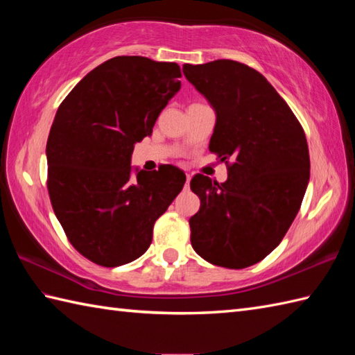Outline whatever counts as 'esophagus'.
Masks as SVG:
<instances>
[{
  "label": "esophagus",
  "mask_w": 355,
  "mask_h": 355,
  "mask_svg": "<svg viewBox=\"0 0 355 355\" xmlns=\"http://www.w3.org/2000/svg\"><path fill=\"white\" fill-rule=\"evenodd\" d=\"M189 183H191V173H186V189H189Z\"/></svg>",
  "instance_id": "1"
}]
</instances>
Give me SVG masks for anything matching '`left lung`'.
I'll list each match as a JSON object with an SVG mask.
<instances>
[{
	"instance_id": "left-lung-1",
	"label": "left lung",
	"mask_w": 355,
	"mask_h": 355,
	"mask_svg": "<svg viewBox=\"0 0 355 355\" xmlns=\"http://www.w3.org/2000/svg\"><path fill=\"white\" fill-rule=\"evenodd\" d=\"M183 73L216 112L209 149L227 164L221 184L202 173L191 180L201 201L189 220L192 247L214 266L250 267L279 245L302 205L310 180L304 128L245 64L218 59L184 64Z\"/></svg>"
}]
</instances>
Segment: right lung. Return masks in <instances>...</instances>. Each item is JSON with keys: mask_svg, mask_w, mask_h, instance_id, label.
<instances>
[{"mask_svg": "<svg viewBox=\"0 0 355 355\" xmlns=\"http://www.w3.org/2000/svg\"><path fill=\"white\" fill-rule=\"evenodd\" d=\"M175 62L116 56L89 71L59 105L47 140V187L67 238L87 259L119 267L153 241L155 221L183 189L172 164L137 171L134 145L153 134L157 117L182 82Z\"/></svg>", "mask_w": 355, "mask_h": 355, "instance_id": "obj_1", "label": "right lung"}]
</instances>
